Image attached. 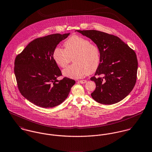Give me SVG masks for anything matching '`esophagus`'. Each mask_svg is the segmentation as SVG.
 Listing matches in <instances>:
<instances>
[{
  "instance_id": "obj_1",
  "label": "esophagus",
  "mask_w": 152,
  "mask_h": 152,
  "mask_svg": "<svg viewBox=\"0 0 152 152\" xmlns=\"http://www.w3.org/2000/svg\"><path fill=\"white\" fill-rule=\"evenodd\" d=\"M86 80H79L78 82L80 83H82V84H84L85 83H86Z\"/></svg>"
}]
</instances>
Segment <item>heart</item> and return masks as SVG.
Segmentation results:
<instances>
[{"label":"heart","instance_id":"1","mask_svg":"<svg viewBox=\"0 0 152 152\" xmlns=\"http://www.w3.org/2000/svg\"><path fill=\"white\" fill-rule=\"evenodd\" d=\"M64 45L65 49L59 46L55 48L52 58L56 64L62 68L66 67L73 58L74 63L62 72L65 76L79 79L97 70L101 62L100 50L97 45L79 35L69 38Z\"/></svg>","mask_w":152,"mask_h":152}]
</instances>
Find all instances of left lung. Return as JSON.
I'll return each instance as SVG.
<instances>
[{
  "mask_svg": "<svg viewBox=\"0 0 152 152\" xmlns=\"http://www.w3.org/2000/svg\"><path fill=\"white\" fill-rule=\"evenodd\" d=\"M76 31L91 39L100 50V66L95 76L90 78L96 85L91 94L92 98L107 105L125 99L136 82L137 60L135 51L114 35L93 30ZM100 75L103 77H99Z\"/></svg>",
  "mask_w": 152,
  "mask_h": 152,
  "instance_id": "left-lung-1",
  "label": "left lung"
}]
</instances>
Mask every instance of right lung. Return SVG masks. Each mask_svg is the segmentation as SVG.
Masks as SVG:
<instances>
[{"instance_id": "add662e5", "label": "right lung", "mask_w": 152, "mask_h": 152, "mask_svg": "<svg viewBox=\"0 0 152 152\" xmlns=\"http://www.w3.org/2000/svg\"><path fill=\"white\" fill-rule=\"evenodd\" d=\"M70 33L48 35L30 42L15 61V74L21 95L35 105L52 108L68 97L75 81L58 80L61 70L52 58L55 48Z\"/></svg>"}]
</instances>
